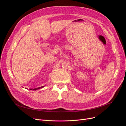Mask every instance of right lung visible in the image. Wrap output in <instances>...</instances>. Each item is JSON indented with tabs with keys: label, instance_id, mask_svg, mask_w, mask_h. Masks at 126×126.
I'll return each instance as SVG.
<instances>
[{
	"label": "right lung",
	"instance_id": "right-lung-1",
	"mask_svg": "<svg viewBox=\"0 0 126 126\" xmlns=\"http://www.w3.org/2000/svg\"><path fill=\"white\" fill-rule=\"evenodd\" d=\"M44 87V86H42V87H38L37 88H35V89H30V90H36L37 89H40L41 88H43Z\"/></svg>",
	"mask_w": 126,
	"mask_h": 126
}]
</instances>
